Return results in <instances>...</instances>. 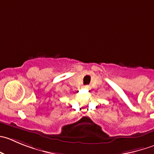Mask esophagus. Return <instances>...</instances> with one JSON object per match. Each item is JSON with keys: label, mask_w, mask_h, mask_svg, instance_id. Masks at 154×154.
<instances>
[{"label": "esophagus", "mask_w": 154, "mask_h": 154, "mask_svg": "<svg viewBox=\"0 0 154 154\" xmlns=\"http://www.w3.org/2000/svg\"><path fill=\"white\" fill-rule=\"evenodd\" d=\"M85 88L88 89V90H90V89H91V86L90 85H85Z\"/></svg>", "instance_id": "obj_1"}]
</instances>
